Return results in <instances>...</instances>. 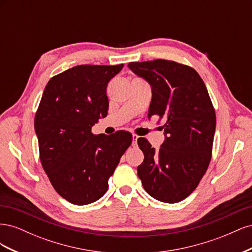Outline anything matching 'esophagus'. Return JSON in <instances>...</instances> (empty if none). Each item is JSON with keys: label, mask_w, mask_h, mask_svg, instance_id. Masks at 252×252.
<instances>
[{"label": "esophagus", "mask_w": 252, "mask_h": 252, "mask_svg": "<svg viewBox=\"0 0 252 252\" xmlns=\"http://www.w3.org/2000/svg\"><path fill=\"white\" fill-rule=\"evenodd\" d=\"M138 139H139V135L132 134V145H133V146H136V143H138Z\"/></svg>", "instance_id": "34e87169"}]
</instances>
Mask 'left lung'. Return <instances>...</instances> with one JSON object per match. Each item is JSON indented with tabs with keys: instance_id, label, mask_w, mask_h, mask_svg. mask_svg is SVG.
<instances>
[{
	"instance_id": "8db88e82",
	"label": "left lung",
	"mask_w": 252,
	"mask_h": 252,
	"mask_svg": "<svg viewBox=\"0 0 252 252\" xmlns=\"http://www.w3.org/2000/svg\"><path fill=\"white\" fill-rule=\"evenodd\" d=\"M128 67L151 85L148 117L164 120L166 135L158 151L147 139H138L144 154L138 175L156 200L178 203L192 193L211 159L217 120L208 90L192 67L174 61L130 62Z\"/></svg>"
}]
</instances>
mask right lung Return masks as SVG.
<instances>
[{
    "label": "right lung",
    "instance_id": "1",
    "mask_svg": "<svg viewBox=\"0 0 252 252\" xmlns=\"http://www.w3.org/2000/svg\"><path fill=\"white\" fill-rule=\"evenodd\" d=\"M124 64L79 65L52 77L34 117L43 168L56 191L74 205L105 194L108 180L132 142V134H94L107 116L106 88Z\"/></svg>",
    "mask_w": 252,
    "mask_h": 252
}]
</instances>
